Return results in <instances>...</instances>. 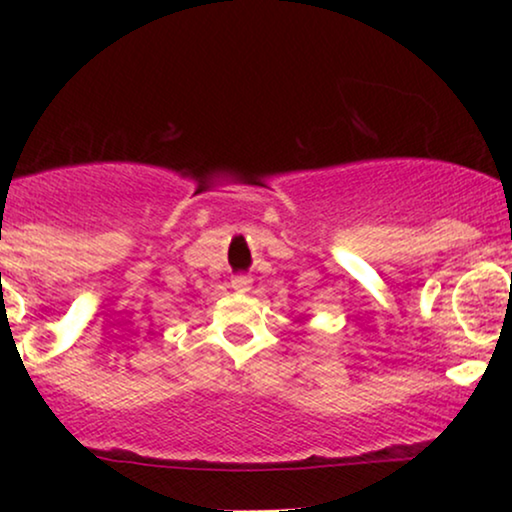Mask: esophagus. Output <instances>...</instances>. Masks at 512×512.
Instances as JSON below:
<instances>
[{
    "label": "esophagus",
    "instance_id": "34e87169",
    "mask_svg": "<svg viewBox=\"0 0 512 512\" xmlns=\"http://www.w3.org/2000/svg\"><path fill=\"white\" fill-rule=\"evenodd\" d=\"M230 286H233L237 293H247L251 289V277L249 275H235L233 279H230Z\"/></svg>",
    "mask_w": 512,
    "mask_h": 512
}]
</instances>
